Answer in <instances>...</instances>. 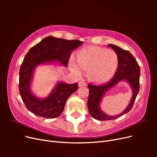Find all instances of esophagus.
I'll return each mask as SVG.
<instances>
[{
    "mask_svg": "<svg viewBox=\"0 0 157 157\" xmlns=\"http://www.w3.org/2000/svg\"><path fill=\"white\" fill-rule=\"evenodd\" d=\"M86 84L84 82H78V86L79 87H82V86H86Z\"/></svg>",
    "mask_w": 157,
    "mask_h": 157,
    "instance_id": "esophagus-1",
    "label": "esophagus"
}]
</instances>
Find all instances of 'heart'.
<instances>
[{
  "mask_svg": "<svg viewBox=\"0 0 157 157\" xmlns=\"http://www.w3.org/2000/svg\"><path fill=\"white\" fill-rule=\"evenodd\" d=\"M77 63L71 59L70 70L76 75L80 76L82 69L88 70V77L96 83H105L115 75L118 68V57L115 52L98 47L80 50L77 54Z\"/></svg>",
  "mask_w": 157,
  "mask_h": 157,
  "instance_id": "1",
  "label": "heart"
}]
</instances>
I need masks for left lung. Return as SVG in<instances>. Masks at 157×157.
I'll use <instances>...</instances> for the list:
<instances>
[{"mask_svg":"<svg viewBox=\"0 0 157 157\" xmlns=\"http://www.w3.org/2000/svg\"><path fill=\"white\" fill-rule=\"evenodd\" d=\"M117 54L118 68L111 81L103 85H92L88 84L89 96L88 99V111L91 116L98 121H110L116 119L129 112L134 105L135 99L140 90V68L136 59L129 51L123 50L114 44H108ZM124 80L130 84L132 90V99L125 110L119 115L111 116L103 113L100 109V103L108 90L118 82Z\"/></svg>","mask_w":157,"mask_h":157,"instance_id":"obj_1","label":"left lung"}]
</instances>
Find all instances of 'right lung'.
Instances as JSON below:
<instances>
[{
    "instance_id": "add662e5",
    "label": "right lung",
    "mask_w": 157,
    "mask_h": 157,
    "mask_svg": "<svg viewBox=\"0 0 157 157\" xmlns=\"http://www.w3.org/2000/svg\"><path fill=\"white\" fill-rule=\"evenodd\" d=\"M83 43L79 40H66L47 36L35 45L25 55L21 65L19 90L26 108L35 115L47 118L58 117L63 112L66 101L78 89V83L59 81L45 98L36 97L31 92L33 74L39 65L57 62L67 67L73 50Z\"/></svg>"
}]
</instances>
